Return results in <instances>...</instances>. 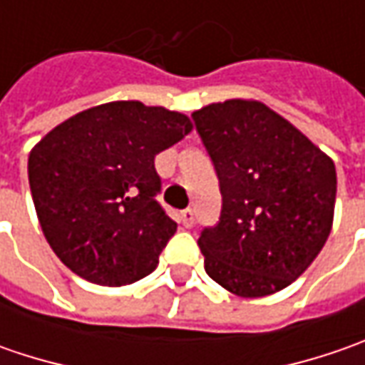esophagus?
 Instances as JSON below:
<instances>
[{
	"label": "esophagus",
	"mask_w": 365,
	"mask_h": 365,
	"mask_svg": "<svg viewBox=\"0 0 365 365\" xmlns=\"http://www.w3.org/2000/svg\"><path fill=\"white\" fill-rule=\"evenodd\" d=\"M180 223H182V227H192V223H195V211L192 209H185V211H180Z\"/></svg>",
	"instance_id": "1"
}]
</instances>
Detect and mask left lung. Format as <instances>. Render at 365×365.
I'll return each instance as SVG.
<instances>
[{
	"instance_id": "obj_1",
	"label": "left lung",
	"mask_w": 365,
	"mask_h": 365,
	"mask_svg": "<svg viewBox=\"0 0 365 365\" xmlns=\"http://www.w3.org/2000/svg\"><path fill=\"white\" fill-rule=\"evenodd\" d=\"M192 120L221 190L219 221L199 237L205 272L244 299L287 288L329 237L335 164L259 101L211 103Z\"/></svg>"
}]
</instances>
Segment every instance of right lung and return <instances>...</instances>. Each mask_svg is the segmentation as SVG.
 <instances>
[{
  "mask_svg": "<svg viewBox=\"0 0 365 365\" xmlns=\"http://www.w3.org/2000/svg\"><path fill=\"white\" fill-rule=\"evenodd\" d=\"M190 130L178 111L111 101L36 144L30 190L44 237L66 268L101 287L132 284L156 268L176 223L156 201L154 158Z\"/></svg>",
  "mask_w": 365,
  "mask_h": 365,
  "instance_id": "1",
  "label": "right lung"
}]
</instances>
